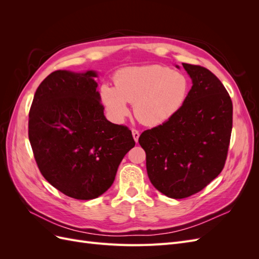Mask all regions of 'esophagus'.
Masks as SVG:
<instances>
[{"label":"esophagus","mask_w":259,"mask_h":259,"mask_svg":"<svg viewBox=\"0 0 259 259\" xmlns=\"http://www.w3.org/2000/svg\"><path fill=\"white\" fill-rule=\"evenodd\" d=\"M132 134H133V137H134V140L137 143L138 142V138H139V135H140L139 132L137 130H135V128H133L132 130Z\"/></svg>","instance_id":"34e87169"}]
</instances>
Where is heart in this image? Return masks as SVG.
I'll return each instance as SVG.
<instances>
[{"label":"heart","mask_w":259,"mask_h":259,"mask_svg":"<svg viewBox=\"0 0 259 259\" xmlns=\"http://www.w3.org/2000/svg\"><path fill=\"white\" fill-rule=\"evenodd\" d=\"M114 85L100 86V99L114 122L130 114L127 103L134 104L136 119L156 126L171 119L183 107L189 91L187 77L163 66L125 68L114 75Z\"/></svg>","instance_id":"1"}]
</instances>
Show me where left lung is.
Returning a JSON list of instances; mask_svg holds the SVG:
<instances>
[{
  "instance_id": "8db88e82",
  "label": "left lung",
  "mask_w": 259,
  "mask_h": 259,
  "mask_svg": "<svg viewBox=\"0 0 259 259\" xmlns=\"http://www.w3.org/2000/svg\"><path fill=\"white\" fill-rule=\"evenodd\" d=\"M192 88L167 122L142 133L148 177L168 198L198 193L223 170L232 131V101L208 69L183 64Z\"/></svg>"
}]
</instances>
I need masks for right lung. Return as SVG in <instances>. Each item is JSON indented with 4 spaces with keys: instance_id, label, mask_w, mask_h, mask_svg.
I'll return each instance as SVG.
<instances>
[{
    "instance_id": "1",
    "label": "right lung",
    "mask_w": 259,
    "mask_h": 259,
    "mask_svg": "<svg viewBox=\"0 0 259 259\" xmlns=\"http://www.w3.org/2000/svg\"><path fill=\"white\" fill-rule=\"evenodd\" d=\"M94 71L57 70L38 85L29 112V140L37 167L57 190L92 200L114 182L135 146L125 125L109 122Z\"/></svg>"
}]
</instances>
